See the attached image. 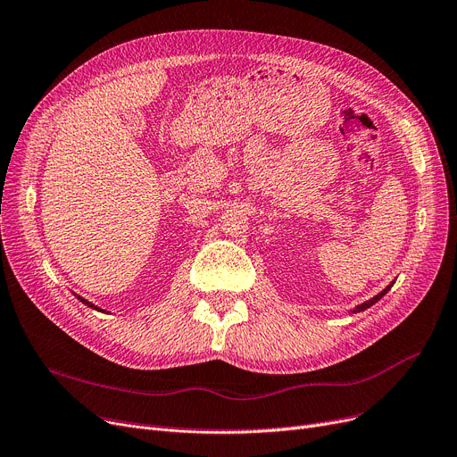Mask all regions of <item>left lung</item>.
Here are the masks:
<instances>
[{"label":"left lung","mask_w":457,"mask_h":457,"mask_svg":"<svg viewBox=\"0 0 457 457\" xmlns=\"http://www.w3.org/2000/svg\"><path fill=\"white\" fill-rule=\"evenodd\" d=\"M392 285H394V283H390V285H388V287H386L385 290H382V292H378V295H377L375 298H371V300H368V302H363V303L356 305V309H354V312H353V313H360V312H363V309H368V307H371V305H373L375 302H378V300H380L382 296H385V295H386V292H388V290L392 288Z\"/></svg>","instance_id":"8db88e82"}]
</instances>
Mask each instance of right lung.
Wrapping results in <instances>:
<instances>
[{"mask_svg": "<svg viewBox=\"0 0 457 457\" xmlns=\"http://www.w3.org/2000/svg\"><path fill=\"white\" fill-rule=\"evenodd\" d=\"M79 300H80V302H82V303H86V305H89V307H94V309H99V307H97V305H94V303H91V302H87V300H84V298H80V296H79Z\"/></svg>", "mask_w": 457, "mask_h": 457, "instance_id": "add662e5", "label": "right lung"}]
</instances>
